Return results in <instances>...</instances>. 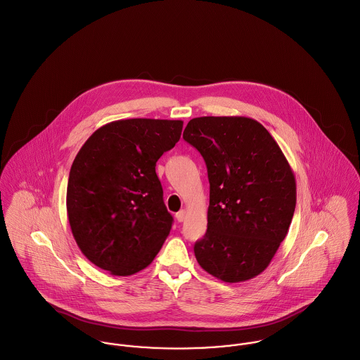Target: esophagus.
I'll list each match as a JSON object with an SVG mask.
<instances>
[{
  "label": "esophagus",
  "instance_id": "obj_1",
  "mask_svg": "<svg viewBox=\"0 0 360 360\" xmlns=\"http://www.w3.org/2000/svg\"><path fill=\"white\" fill-rule=\"evenodd\" d=\"M185 217H186V212H185V210H181V212H178V213L175 214V218H176L178 222H182V221L185 219Z\"/></svg>",
  "mask_w": 360,
  "mask_h": 360
}]
</instances>
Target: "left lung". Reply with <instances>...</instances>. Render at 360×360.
<instances>
[{"label": "left lung", "mask_w": 360, "mask_h": 360, "mask_svg": "<svg viewBox=\"0 0 360 360\" xmlns=\"http://www.w3.org/2000/svg\"><path fill=\"white\" fill-rule=\"evenodd\" d=\"M184 139L207 167V232L195 243L203 270L224 283H243L273 260L296 206V182L270 132L248 117H199Z\"/></svg>", "instance_id": "8db88e82"}]
</instances>
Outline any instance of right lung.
<instances>
[{
    "label": "right lung",
    "instance_id": "1",
    "mask_svg": "<svg viewBox=\"0 0 360 360\" xmlns=\"http://www.w3.org/2000/svg\"><path fill=\"white\" fill-rule=\"evenodd\" d=\"M184 122L120 120L98 128L73 160L67 213L82 253L112 276L146 269L169 235L155 162L181 138Z\"/></svg>",
    "mask_w": 360,
    "mask_h": 360
}]
</instances>
